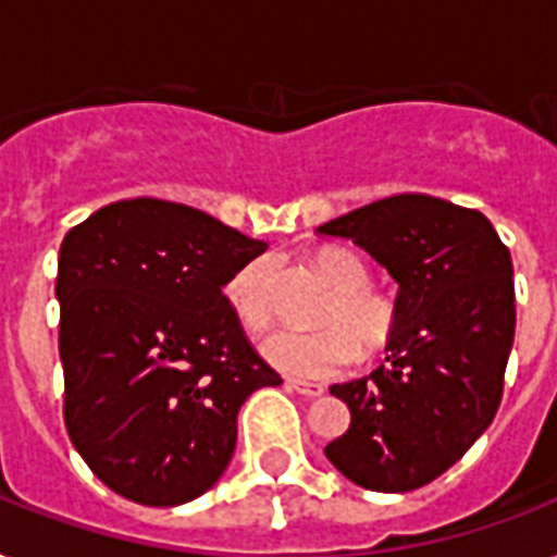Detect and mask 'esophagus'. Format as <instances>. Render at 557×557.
<instances>
[{
  "instance_id": "obj_1",
  "label": "esophagus",
  "mask_w": 557,
  "mask_h": 557,
  "mask_svg": "<svg viewBox=\"0 0 557 557\" xmlns=\"http://www.w3.org/2000/svg\"><path fill=\"white\" fill-rule=\"evenodd\" d=\"M286 384L292 389H297V393H300V396H306V398L323 396V389H326L323 384H314V381H304V379H288Z\"/></svg>"
}]
</instances>
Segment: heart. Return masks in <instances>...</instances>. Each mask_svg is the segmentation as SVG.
<instances>
[{
  "instance_id": "1",
  "label": "heart",
  "mask_w": 557,
  "mask_h": 557,
  "mask_svg": "<svg viewBox=\"0 0 557 557\" xmlns=\"http://www.w3.org/2000/svg\"><path fill=\"white\" fill-rule=\"evenodd\" d=\"M312 262L338 292L323 309V330H283L262 344L265 361L295 379H330L356 364L361 349L370 356L384 352L401 323L396 300L367 288L370 269L358 253L330 245L314 251ZM225 297L245 330H265L274 312L269 262L253 260L243 265L227 283Z\"/></svg>"
}]
</instances>
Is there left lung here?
<instances>
[{"instance_id":"8db88e82","label":"left lung","mask_w":557,"mask_h":557,"mask_svg":"<svg viewBox=\"0 0 557 557\" xmlns=\"http://www.w3.org/2000/svg\"><path fill=\"white\" fill-rule=\"evenodd\" d=\"M352 239L398 283L387 364L330 393L349 428L323 454L370 492L401 494L445 474L492 424L515 344V269L480 210L401 193L318 227Z\"/></svg>"}]
</instances>
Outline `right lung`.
Returning <instances> with one entry per match:
<instances>
[{
	"label": "right lung",
	"mask_w": 557,
	"mask_h": 557,
	"mask_svg": "<svg viewBox=\"0 0 557 557\" xmlns=\"http://www.w3.org/2000/svg\"><path fill=\"white\" fill-rule=\"evenodd\" d=\"M269 245L196 208L124 199L60 245L63 416L100 483L141 506L205 494L236 448V416L280 375L222 288Z\"/></svg>",
	"instance_id": "1"
}]
</instances>
